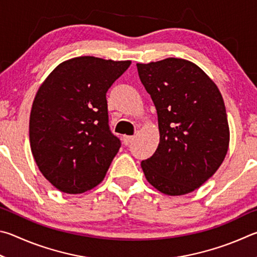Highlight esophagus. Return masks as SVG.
I'll return each mask as SVG.
<instances>
[{"label": "esophagus", "mask_w": 257, "mask_h": 257, "mask_svg": "<svg viewBox=\"0 0 257 257\" xmlns=\"http://www.w3.org/2000/svg\"><path fill=\"white\" fill-rule=\"evenodd\" d=\"M133 141H134V137H130V136H124L123 137V142H124L125 146H130Z\"/></svg>", "instance_id": "obj_1"}]
</instances>
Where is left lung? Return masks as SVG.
I'll use <instances>...</instances> for the list:
<instances>
[{
	"label": "left lung",
	"mask_w": 257,
	"mask_h": 257,
	"mask_svg": "<svg viewBox=\"0 0 257 257\" xmlns=\"http://www.w3.org/2000/svg\"><path fill=\"white\" fill-rule=\"evenodd\" d=\"M137 66L156 106L160 134L142 170L164 194H187L212 177L227 155L230 133L221 92L203 70L183 58Z\"/></svg>",
	"instance_id": "obj_1"
}]
</instances>
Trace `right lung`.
I'll list each match as a JSON object with an SVG mask.
<instances>
[{"label": "right lung", "mask_w": 257, "mask_h": 257, "mask_svg": "<svg viewBox=\"0 0 257 257\" xmlns=\"http://www.w3.org/2000/svg\"><path fill=\"white\" fill-rule=\"evenodd\" d=\"M130 65L74 57L39 87L30 111V148L40 173L58 191L80 194L105 178L120 147L108 126L106 93Z\"/></svg>", "instance_id": "obj_1"}]
</instances>
